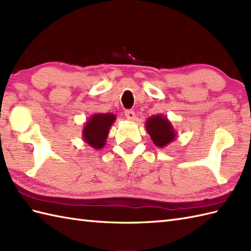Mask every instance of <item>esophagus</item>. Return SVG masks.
Here are the masks:
<instances>
[{"label": "esophagus", "mask_w": 251, "mask_h": 251, "mask_svg": "<svg viewBox=\"0 0 251 251\" xmlns=\"http://www.w3.org/2000/svg\"><path fill=\"white\" fill-rule=\"evenodd\" d=\"M125 116L128 121H135V119H136L135 112L131 111V110H126L125 111Z\"/></svg>", "instance_id": "34e87169"}]
</instances>
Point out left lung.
<instances>
[{
    "instance_id": "left-lung-1",
    "label": "left lung",
    "mask_w": 251,
    "mask_h": 251,
    "mask_svg": "<svg viewBox=\"0 0 251 251\" xmlns=\"http://www.w3.org/2000/svg\"><path fill=\"white\" fill-rule=\"evenodd\" d=\"M146 129L157 148H165L177 138V131L175 130L172 122L163 114L149 117L146 121Z\"/></svg>"
}]
</instances>
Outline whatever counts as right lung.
Wrapping results in <instances>:
<instances>
[{
    "label": "right lung",
    "instance_id": "1",
    "mask_svg": "<svg viewBox=\"0 0 251 251\" xmlns=\"http://www.w3.org/2000/svg\"><path fill=\"white\" fill-rule=\"evenodd\" d=\"M116 120L112 113H96L85 123L82 130L83 140L96 150H100L105 146L110 128Z\"/></svg>",
    "mask_w": 251,
    "mask_h": 251
}]
</instances>
